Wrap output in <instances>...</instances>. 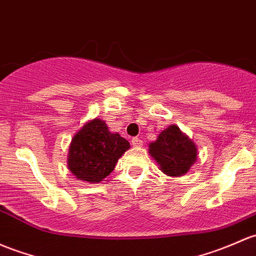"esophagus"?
Segmentation results:
<instances>
[{"mask_svg":"<svg viewBox=\"0 0 256 256\" xmlns=\"http://www.w3.org/2000/svg\"><path fill=\"white\" fill-rule=\"evenodd\" d=\"M131 142H132V144L135 147H141L142 144H144V141H142L141 138H138V137H134V138L131 140Z\"/></svg>","mask_w":256,"mask_h":256,"instance_id":"obj_1","label":"esophagus"}]
</instances>
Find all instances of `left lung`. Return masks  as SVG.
I'll return each instance as SVG.
<instances>
[{"label":"left lung","instance_id":"8db88e82","mask_svg":"<svg viewBox=\"0 0 256 256\" xmlns=\"http://www.w3.org/2000/svg\"><path fill=\"white\" fill-rule=\"evenodd\" d=\"M148 153L160 170L169 176H182L198 160V147L176 125H169L148 144Z\"/></svg>","mask_w":256,"mask_h":256}]
</instances>
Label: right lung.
Instances as JSON below:
<instances>
[{"instance_id":"obj_1","label":"right lung","mask_w":256,"mask_h":256,"mask_svg":"<svg viewBox=\"0 0 256 256\" xmlns=\"http://www.w3.org/2000/svg\"><path fill=\"white\" fill-rule=\"evenodd\" d=\"M130 148L128 140L110 132L106 121H87L70 144L67 166L78 180L100 182L114 170L119 158Z\"/></svg>"}]
</instances>
